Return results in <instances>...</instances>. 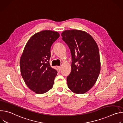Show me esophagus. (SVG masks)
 <instances>
[{
    "instance_id": "1",
    "label": "esophagus",
    "mask_w": 123,
    "mask_h": 123,
    "mask_svg": "<svg viewBox=\"0 0 123 123\" xmlns=\"http://www.w3.org/2000/svg\"><path fill=\"white\" fill-rule=\"evenodd\" d=\"M57 68H58V70H59V71H60V70H61V67L60 66H57Z\"/></svg>"
}]
</instances>
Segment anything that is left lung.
<instances>
[{
	"mask_svg": "<svg viewBox=\"0 0 123 123\" xmlns=\"http://www.w3.org/2000/svg\"><path fill=\"white\" fill-rule=\"evenodd\" d=\"M61 35L72 56L71 71L67 77L68 87L75 93L84 94L93 87L100 72L98 46L85 31L67 30Z\"/></svg>",
	"mask_w": 123,
	"mask_h": 123,
	"instance_id": "left-lung-1",
	"label": "left lung"
}]
</instances>
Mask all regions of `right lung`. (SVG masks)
<instances>
[{
  "label": "right lung",
  "instance_id": "right-lung-1",
  "mask_svg": "<svg viewBox=\"0 0 123 123\" xmlns=\"http://www.w3.org/2000/svg\"><path fill=\"white\" fill-rule=\"evenodd\" d=\"M55 31L44 30L32 36L27 43L20 60L21 76L27 86L37 94L51 89L57 74L49 60L50 48L59 37Z\"/></svg>",
  "mask_w": 123,
  "mask_h": 123
}]
</instances>
